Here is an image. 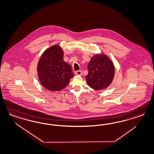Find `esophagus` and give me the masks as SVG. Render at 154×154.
<instances>
[{
	"instance_id": "34e87169",
	"label": "esophagus",
	"mask_w": 154,
	"mask_h": 154,
	"mask_svg": "<svg viewBox=\"0 0 154 154\" xmlns=\"http://www.w3.org/2000/svg\"><path fill=\"white\" fill-rule=\"evenodd\" d=\"M75 75H82V74H83V72H82V71L79 70V71H75Z\"/></svg>"
}]
</instances>
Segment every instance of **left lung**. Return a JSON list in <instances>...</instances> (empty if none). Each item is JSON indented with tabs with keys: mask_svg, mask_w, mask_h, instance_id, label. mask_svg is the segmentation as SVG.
I'll list each match as a JSON object with an SVG mask.
<instances>
[{
	"mask_svg": "<svg viewBox=\"0 0 154 154\" xmlns=\"http://www.w3.org/2000/svg\"><path fill=\"white\" fill-rule=\"evenodd\" d=\"M88 74L86 80L89 87L96 90L108 87L114 78L115 69L112 62L104 54L92 57L88 65Z\"/></svg>",
	"mask_w": 154,
	"mask_h": 154,
	"instance_id": "obj_1",
	"label": "left lung"
}]
</instances>
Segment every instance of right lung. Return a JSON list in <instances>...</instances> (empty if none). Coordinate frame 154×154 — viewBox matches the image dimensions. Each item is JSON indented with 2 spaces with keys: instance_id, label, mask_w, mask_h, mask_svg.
<instances>
[{
  "instance_id": "1",
  "label": "right lung",
  "mask_w": 154,
  "mask_h": 154,
  "mask_svg": "<svg viewBox=\"0 0 154 154\" xmlns=\"http://www.w3.org/2000/svg\"><path fill=\"white\" fill-rule=\"evenodd\" d=\"M63 52L59 45L46 50L37 66L40 82L51 91H60L69 85L74 77L71 66L63 60Z\"/></svg>"
}]
</instances>
